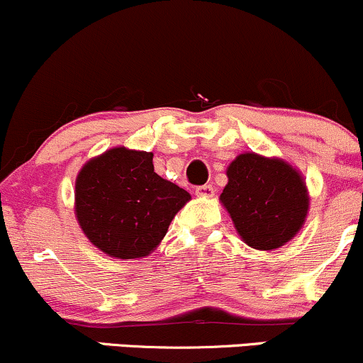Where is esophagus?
<instances>
[{
    "mask_svg": "<svg viewBox=\"0 0 363 363\" xmlns=\"http://www.w3.org/2000/svg\"><path fill=\"white\" fill-rule=\"evenodd\" d=\"M213 193H215V189H213V186H211V184L196 187V194H198V196H205V198H208V196H213Z\"/></svg>",
    "mask_w": 363,
    "mask_h": 363,
    "instance_id": "1",
    "label": "esophagus"
}]
</instances>
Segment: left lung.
I'll use <instances>...</instances> for the list:
<instances>
[{
	"mask_svg": "<svg viewBox=\"0 0 363 363\" xmlns=\"http://www.w3.org/2000/svg\"><path fill=\"white\" fill-rule=\"evenodd\" d=\"M220 201L242 240L254 249H277L306 222L309 196L301 174L280 158L242 153L228 165Z\"/></svg>",
	"mask_w": 363,
	"mask_h": 363,
	"instance_id": "obj_1",
	"label": "left lung"
}]
</instances>
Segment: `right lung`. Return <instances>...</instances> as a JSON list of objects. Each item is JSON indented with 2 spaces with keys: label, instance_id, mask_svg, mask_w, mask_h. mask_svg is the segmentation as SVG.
Here are the masks:
<instances>
[{
  "label": "right lung",
  "instance_id": "add662e5",
  "mask_svg": "<svg viewBox=\"0 0 363 363\" xmlns=\"http://www.w3.org/2000/svg\"><path fill=\"white\" fill-rule=\"evenodd\" d=\"M153 153L112 148L83 165L74 213L101 251L119 259L147 256L167 234L189 193L153 172Z\"/></svg>",
  "mask_w": 363,
  "mask_h": 363
}]
</instances>
